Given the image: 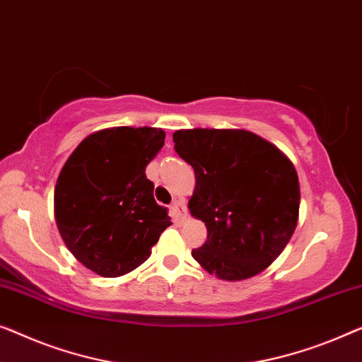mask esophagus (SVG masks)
Instances as JSON below:
<instances>
[{"mask_svg": "<svg viewBox=\"0 0 362 362\" xmlns=\"http://www.w3.org/2000/svg\"><path fill=\"white\" fill-rule=\"evenodd\" d=\"M171 214H173V217H175L176 220L185 218L186 214H187L186 204L182 202V201H175V202H173V206H171Z\"/></svg>", "mask_w": 362, "mask_h": 362, "instance_id": "1", "label": "esophagus"}]
</instances>
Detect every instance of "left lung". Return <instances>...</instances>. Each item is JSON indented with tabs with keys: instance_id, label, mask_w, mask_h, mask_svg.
I'll list each match as a JSON object with an SVG mask.
<instances>
[{
	"instance_id": "left-lung-1",
	"label": "left lung",
	"mask_w": 362,
	"mask_h": 362,
	"mask_svg": "<svg viewBox=\"0 0 362 362\" xmlns=\"http://www.w3.org/2000/svg\"><path fill=\"white\" fill-rule=\"evenodd\" d=\"M173 142L196 175L187 207L207 227L192 258L218 279L259 274L297 227L300 186L292 161L242 129L176 130Z\"/></svg>"
}]
</instances>
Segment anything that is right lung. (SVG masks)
<instances>
[{
    "label": "right lung",
    "instance_id": "obj_1",
    "mask_svg": "<svg viewBox=\"0 0 362 362\" xmlns=\"http://www.w3.org/2000/svg\"><path fill=\"white\" fill-rule=\"evenodd\" d=\"M165 145L155 127L98 130L68 156L54 194L55 222L70 253L103 277L139 268L171 225L146 165Z\"/></svg>",
    "mask_w": 362,
    "mask_h": 362
}]
</instances>
